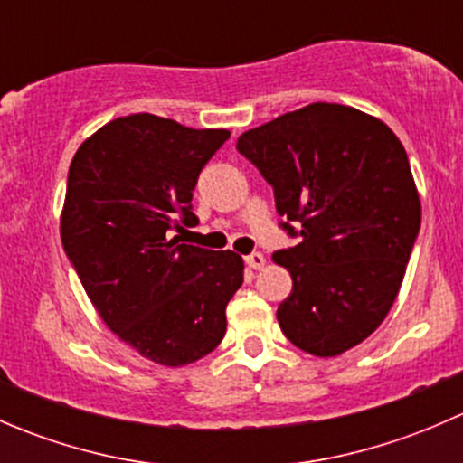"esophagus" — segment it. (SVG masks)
Wrapping results in <instances>:
<instances>
[{
    "mask_svg": "<svg viewBox=\"0 0 463 463\" xmlns=\"http://www.w3.org/2000/svg\"><path fill=\"white\" fill-rule=\"evenodd\" d=\"M246 264H249L253 270H260V269H264L266 260H264V255H261V253H250L249 258H246Z\"/></svg>",
    "mask_w": 463,
    "mask_h": 463,
    "instance_id": "esophagus-1",
    "label": "esophagus"
}]
</instances>
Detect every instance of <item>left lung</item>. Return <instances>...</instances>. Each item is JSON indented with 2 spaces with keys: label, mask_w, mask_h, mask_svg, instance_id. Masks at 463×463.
I'll return each instance as SVG.
<instances>
[{
  "label": "left lung",
  "mask_w": 463,
  "mask_h": 463,
  "mask_svg": "<svg viewBox=\"0 0 463 463\" xmlns=\"http://www.w3.org/2000/svg\"><path fill=\"white\" fill-rule=\"evenodd\" d=\"M237 149L273 185L284 231L300 237L273 253L293 279L278 307L284 335L320 358L356 347L394 305L421 226L403 145L374 116L314 102L244 132Z\"/></svg>",
  "instance_id": "obj_1"
}]
</instances>
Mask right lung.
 <instances>
[{
	"label": "right lung",
	"mask_w": 463,
	"mask_h": 463,
	"mask_svg": "<svg viewBox=\"0 0 463 463\" xmlns=\"http://www.w3.org/2000/svg\"><path fill=\"white\" fill-rule=\"evenodd\" d=\"M228 137L154 114L120 116L91 134L69 167L64 253L102 322L158 365H190L213 352L244 282L237 253L172 235L199 222L193 190Z\"/></svg>",
	"instance_id": "1"
}]
</instances>
